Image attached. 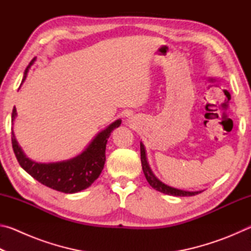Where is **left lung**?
Returning a JSON list of instances; mask_svg holds the SVG:
<instances>
[{"label": "left lung", "instance_id": "left-lung-1", "mask_svg": "<svg viewBox=\"0 0 251 251\" xmlns=\"http://www.w3.org/2000/svg\"><path fill=\"white\" fill-rule=\"evenodd\" d=\"M141 160H142V167H143L144 175H145L147 181L150 182V185L152 187V188L158 190V192L167 194V195H173V196H195V195L201 193V192H186V190L173 188V187L165 185L164 182H161L160 180L157 179L154 174L151 173L150 165H148V163H147L145 147H144L142 143H141Z\"/></svg>", "mask_w": 251, "mask_h": 251}]
</instances>
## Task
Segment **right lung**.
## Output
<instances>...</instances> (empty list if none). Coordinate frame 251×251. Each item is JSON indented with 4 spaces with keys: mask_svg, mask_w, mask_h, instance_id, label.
<instances>
[{
    "mask_svg": "<svg viewBox=\"0 0 251 251\" xmlns=\"http://www.w3.org/2000/svg\"><path fill=\"white\" fill-rule=\"evenodd\" d=\"M34 63V59L29 62L28 66L24 72L22 83L26 78L28 69ZM16 108L12 112V122L15 120ZM122 121L118 120L110 124L107 128L96 136L93 139L86 150L82 154L74 157L70 160L59 161V163L41 164L28 159L21 150L15 136L12 131V147L16 156L19 164L25 172L28 173L33 178H35L41 184L50 187L57 192L65 194H74L86 189L94 182L104 168L106 160L105 150L107 138L112 131L121 125Z\"/></svg>",
    "mask_w": 251,
    "mask_h": 251,
    "instance_id": "obj_1",
    "label": "right lung"
}]
</instances>
